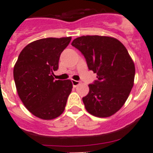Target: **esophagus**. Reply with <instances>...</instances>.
Instances as JSON below:
<instances>
[{"instance_id": "34e87169", "label": "esophagus", "mask_w": 153, "mask_h": 153, "mask_svg": "<svg viewBox=\"0 0 153 153\" xmlns=\"http://www.w3.org/2000/svg\"><path fill=\"white\" fill-rule=\"evenodd\" d=\"M71 82H72V84H73V86H74V87H76V86H77L78 85H79V83H80V82H79V81L74 80V79H72V80H71Z\"/></svg>"}]
</instances>
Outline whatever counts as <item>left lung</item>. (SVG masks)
Listing matches in <instances>:
<instances>
[{
	"mask_svg": "<svg viewBox=\"0 0 153 153\" xmlns=\"http://www.w3.org/2000/svg\"><path fill=\"white\" fill-rule=\"evenodd\" d=\"M71 45L97 75L83 97L85 108L95 117H110L123 106L133 86L135 65L126 48L116 38L98 35L79 36Z\"/></svg>",
	"mask_w": 153,
	"mask_h": 153,
	"instance_id": "1",
	"label": "left lung"
}]
</instances>
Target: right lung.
<instances>
[{
	"label": "right lung",
	"instance_id": "obj_1",
	"mask_svg": "<svg viewBox=\"0 0 153 153\" xmlns=\"http://www.w3.org/2000/svg\"><path fill=\"white\" fill-rule=\"evenodd\" d=\"M71 37L44 38L24 47L13 67L17 93L35 117L53 120L63 113L73 84L70 79L55 80L53 71Z\"/></svg>",
	"mask_w": 153,
	"mask_h": 153
}]
</instances>
